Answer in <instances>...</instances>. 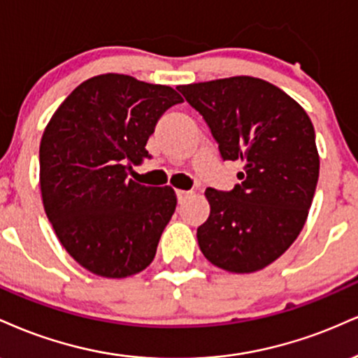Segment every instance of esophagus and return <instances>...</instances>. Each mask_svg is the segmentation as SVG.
<instances>
[{"label": "esophagus", "instance_id": "1", "mask_svg": "<svg viewBox=\"0 0 358 358\" xmlns=\"http://www.w3.org/2000/svg\"><path fill=\"white\" fill-rule=\"evenodd\" d=\"M176 194H178L179 203H182V201L186 199V197L191 196V191H184V189H178V191H176Z\"/></svg>", "mask_w": 358, "mask_h": 358}]
</instances>
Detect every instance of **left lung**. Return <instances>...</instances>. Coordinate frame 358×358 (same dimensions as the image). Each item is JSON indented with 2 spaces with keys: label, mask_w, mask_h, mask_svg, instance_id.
Wrapping results in <instances>:
<instances>
[{
  "label": "left lung",
  "mask_w": 358,
  "mask_h": 358,
  "mask_svg": "<svg viewBox=\"0 0 358 358\" xmlns=\"http://www.w3.org/2000/svg\"><path fill=\"white\" fill-rule=\"evenodd\" d=\"M220 144L241 162L233 191L208 187L197 243L208 262L253 273L278 259L303 229L320 172L315 129L300 103L266 80L229 77L179 85Z\"/></svg>",
  "instance_id": "obj_1"
}]
</instances>
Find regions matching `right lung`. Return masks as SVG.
Listing matches in <instances>:
<instances>
[{
	"label": "right lung",
	"instance_id": "1",
	"mask_svg": "<svg viewBox=\"0 0 358 358\" xmlns=\"http://www.w3.org/2000/svg\"><path fill=\"white\" fill-rule=\"evenodd\" d=\"M182 102L174 88L120 73L85 80L63 100L40 144L46 217L66 253L94 275L127 278L152 263L176 211L171 186L127 179L155 124Z\"/></svg>",
	"mask_w": 358,
	"mask_h": 358
}]
</instances>
